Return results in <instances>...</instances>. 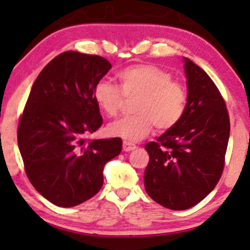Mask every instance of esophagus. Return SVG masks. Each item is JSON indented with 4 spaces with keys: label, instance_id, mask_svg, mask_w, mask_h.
<instances>
[{
    "label": "esophagus",
    "instance_id": "1",
    "mask_svg": "<svg viewBox=\"0 0 250 250\" xmlns=\"http://www.w3.org/2000/svg\"><path fill=\"white\" fill-rule=\"evenodd\" d=\"M134 149H136V146L133 145V143L127 142V141L123 142V150L125 151H131L134 150Z\"/></svg>",
    "mask_w": 250,
    "mask_h": 250
}]
</instances>
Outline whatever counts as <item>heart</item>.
I'll list each match as a JSON object with an SVG mask.
<instances>
[{"label":"heart","instance_id":"1","mask_svg":"<svg viewBox=\"0 0 250 250\" xmlns=\"http://www.w3.org/2000/svg\"><path fill=\"white\" fill-rule=\"evenodd\" d=\"M120 87L107 80L95 84L94 100L107 116H116L125 99H137L135 116L109 123L107 133L125 141H140L153 130H168L181 121L188 103L187 88L153 64H134L117 73Z\"/></svg>","mask_w":250,"mask_h":250}]
</instances>
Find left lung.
<instances>
[{
    "instance_id": "obj_1",
    "label": "left lung",
    "mask_w": 250,
    "mask_h": 250,
    "mask_svg": "<svg viewBox=\"0 0 250 250\" xmlns=\"http://www.w3.org/2000/svg\"><path fill=\"white\" fill-rule=\"evenodd\" d=\"M188 103L175 127L145 146L149 163L145 188L155 202L173 210L191 208L219 182L228 146V110L213 80L183 57Z\"/></svg>"
}]
</instances>
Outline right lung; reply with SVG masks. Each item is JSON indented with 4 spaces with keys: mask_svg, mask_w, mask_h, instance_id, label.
I'll use <instances>...</instances> for the list:
<instances>
[{
    "mask_svg": "<svg viewBox=\"0 0 250 250\" xmlns=\"http://www.w3.org/2000/svg\"><path fill=\"white\" fill-rule=\"evenodd\" d=\"M110 69L104 57L64 51L31 87L17 143L31 185L59 207H74L99 193L103 167L121 153L120 137L84 140L102 125L93 91Z\"/></svg>",
    "mask_w": 250,
    "mask_h": 250,
    "instance_id": "obj_1",
    "label": "right lung"
}]
</instances>
